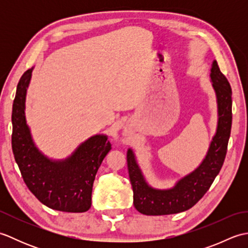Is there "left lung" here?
I'll return each mask as SVG.
<instances>
[{"label": "left lung", "instance_id": "obj_1", "mask_svg": "<svg viewBox=\"0 0 248 248\" xmlns=\"http://www.w3.org/2000/svg\"><path fill=\"white\" fill-rule=\"evenodd\" d=\"M211 80L217 93L218 123L217 134L209 147L208 154L196 170L178 181L170 189H155L149 186L141 175L133 151L127 152L128 170L133 189L135 209L145 215H167L186 211L196 204L211 186L222 168L232 123V99L227 78L219 70L217 62L211 68Z\"/></svg>", "mask_w": 248, "mask_h": 248}]
</instances>
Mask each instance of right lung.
<instances>
[{"label": "right lung", "mask_w": 248, "mask_h": 248, "mask_svg": "<svg viewBox=\"0 0 248 248\" xmlns=\"http://www.w3.org/2000/svg\"><path fill=\"white\" fill-rule=\"evenodd\" d=\"M31 69L21 77L13 104L12 147L23 180L35 197L51 209L85 212L92 205L93 183L110 150L105 135H94L64 161H52L36 148L25 121V94Z\"/></svg>", "instance_id": "1"}]
</instances>
